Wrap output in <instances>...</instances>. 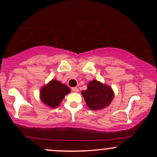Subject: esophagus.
I'll return each instance as SVG.
<instances>
[{
	"label": "esophagus",
	"instance_id": "esophagus-1",
	"mask_svg": "<svg viewBox=\"0 0 157 157\" xmlns=\"http://www.w3.org/2000/svg\"><path fill=\"white\" fill-rule=\"evenodd\" d=\"M71 90H72V91H74V92H78V91H79L78 88H77V87L72 88V89H71Z\"/></svg>",
	"mask_w": 157,
	"mask_h": 157
}]
</instances>
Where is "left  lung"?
Here are the masks:
<instances>
[{
  "instance_id": "left-lung-1",
  "label": "left lung",
  "mask_w": 157,
  "mask_h": 157,
  "mask_svg": "<svg viewBox=\"0 0 157 157\" xmlns=\"http://www.w3.org/2000/svg\"><path fill=\"white\" fill-rule=\"evenodd\" d=\"M86 105L91 110L98 111L108 107L114 97L111 86L93 80L88 83L87 89L82 91Z\"/></svg>"
}]
</instances>
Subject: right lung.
<instances>
[{
    "label": "right lung",
    "mask_w": 157,
    "mask_h": 157,
    "mask_svg": "<svg viewBox=\"0 0 157 157\" xmlns=\"http://www.w3.org/2000/svg\"><path fill=\"white\" fill-rule=\"evenodd\" d=\"M71 89L66 84L61 83L60 81L53 79L44 85L40 91V99L46 105L52 109L58 107L63 99Z\"/></svg>",
    "instance_id": "1"
}]
</instances>
